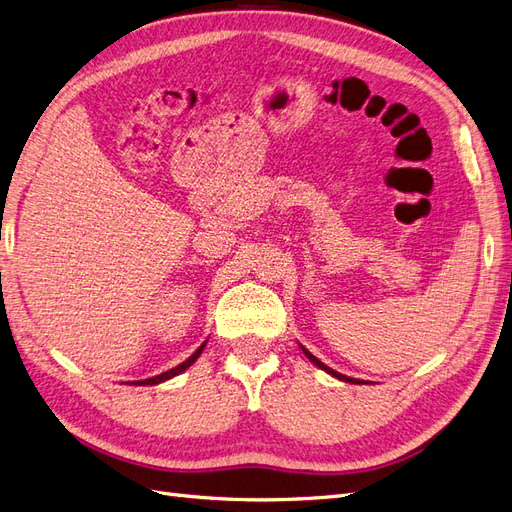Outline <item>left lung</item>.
<instances>
[{
	"label": "left lung",
	"mask_w": 512,
	"mask_h": 512,
	"mask_svg": "<svg viewBox=\"0 0 512 512\" xmlns=\"http://www.w3.org/2000/svg\"><path fill=\"white\" fill-rule=\"evenodd\" d=\"M301 350L305 352V356H307V359H309V361H312V363H314L316 367H320V369H324V371H327V374H331L333 378H337V380H344V382H352V384H356V382H359V380H356V378H348V376H344V374H339V371H333L331 367H327V365H324L322 361H318V359H316V356H314L312 352H309L307 348H303V346H301Z\"/></svg>",
	"instance_id": "left-lung-1"
}]
</instances>
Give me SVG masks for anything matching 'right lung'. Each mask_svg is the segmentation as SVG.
Returning <instances> with one entry per match:
<instances>
[{"label": "right lung", "mask_w": 512, "mask_h": 512, "mask_svg": "<svg viewBox=\"0 0 512 512\" xmlns=\"http://www.w3.org/2000/svg\"><path fill=\"white\" fill-rule=\"evenodd\" d=\"M207 346V342L203 344V346H200L192 356H190V359H185L181 365H177V367H173V369H168V371H164V374H160V376H153V378H147V380H136V382H132V384H136V386H149V384H160V382H164V380H170V378H175V376H179L181 374V371H185V369H188L196 359H198V356H200V352H203V348Z\"/></svg>", "instance_id": "right-lung-1"}]
</instances>
